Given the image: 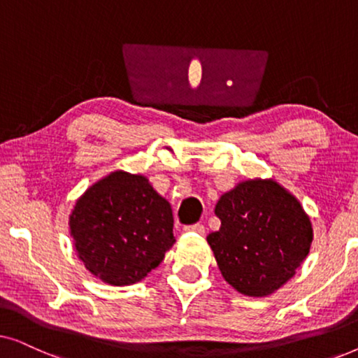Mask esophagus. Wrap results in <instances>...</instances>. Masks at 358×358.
<instances>
[{"instance_id":"obj_1","label":"esophagus","mask_w":358,"mask_h":358,"mask_svg":"<svg viewBox=\"0 0 358 358\" xmlns=\"http://www.w3.org/2000/svg\"><path fill=\"white\" fill-rule=\"evenodd\" d=\"M185 231H190V233H197V234H203L205 233V227L200 223H195V224H190V227H185L184 228Z\"/></svg>"}]
</instances>
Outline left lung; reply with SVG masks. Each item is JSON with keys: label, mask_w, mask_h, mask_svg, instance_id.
<instances>
[{"label": "left lung", "mask_w": 358, "mask_h": 358, "mask_svg": "<svg viewBox=\"0 0 358 358\" xmlns=\"http://www.w3.org/2000/svg\"><path fill=\"white\" fill-rule=\"evenodd\" d=\"M215 213L222 227L207 241L223 278L243 295H272L310 252V215L277 180H241L220 197Z\"/></svg>", "instance_id": "obj_1"}]
</instances>
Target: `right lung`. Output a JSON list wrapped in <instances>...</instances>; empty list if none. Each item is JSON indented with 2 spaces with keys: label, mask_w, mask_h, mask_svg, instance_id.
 I'll list each match as a JSON object with an SVG mask.
<instances>
[{
  "label": "right lung",
  "mask_w": 358,
  "mask_h": 358,
  "mask_svg": "<svg viewBox=\"0 0 358 358\" xmlns=\"http://www.w3.org/2000/svg\"><path fill=\"white\" fill-rule=\"evenodd\" d=\"M68 224L80 261L115 287L145 278L176 243L168 200L143 174L120 169L86 189Z\"/></svg>",
  "instance_id": "obj_1"
}]
</instances>
